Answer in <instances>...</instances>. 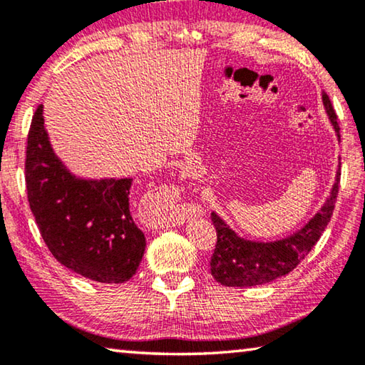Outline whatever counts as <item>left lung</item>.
<instances>
[{
	"label": "left lung",
	"mask_w": 365,
	"mask_h": 365,
	"mask_svg": "<svg viewBox=\"0 0 365 365\" xmlns=\"http://www.w3.org/2000/svg\"><path fill=\"white\" fill-rule=\"evenodd\" d=\"M322 101L336 137L339 138V125L330 98L324 91ZM339 165L336 170L330 196L314 217L302 225L298 232L275 242H252L240 237L230 225L225 224L217 214L212 212L211 219L217 232V245L211 257V274L215 280L225 287H256L270 283L287 275L304 259L320 235L329 225L335 209L339 185Z\"/></svg>",
	"instance_id": "obj_1"
}]
</instances>
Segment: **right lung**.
Returning a JSON list of instances; mask_svg holds the SVG:
<instances>
[{
    "label": "right lung",
    "mask_w": 365,
    "mask_h": 365,
    "mask_svg": "<svg viewBox=\"0 0 365 365\" xmlns=\"http://www.w3.org/2000/svg\"><path fill=\"white\" fill-rule=\"evenodd\" d=\"M26 183L41 237L64 267L100 283L132 279L146 248L130 214L133 178L72 174L53 150L43 104L27 138Z\"/></svg>",
    "instance_id": "obj_1"
}]
</instances>
